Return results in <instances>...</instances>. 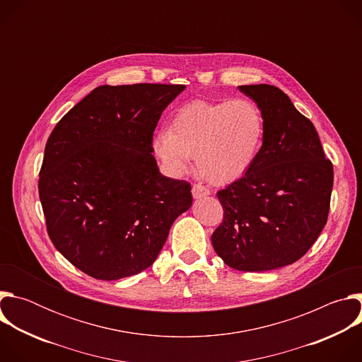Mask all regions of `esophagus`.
I'll return each instance as SVG.
<instances>
[{
	"label": "esophagus",
	"mask_w": 362,
	"mask_h": 362,
	"mask_svg": "<svg viewBox=\"0 0 362 362\" xmlns=\"http://www.w3.org/2000/svg\"><path fill=\"white\" fill-rule=\"evenodd\" d=\"M192 194H193L194 199H202V197H204V196L211 194V190H209L208 187H206V186L200 185V183H196V185H193V187H192Z\"/></svg>",
	"instance_id": "esophagus-1"
}]
</instances>
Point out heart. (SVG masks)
Wrapping results in <instances>:
<instances>
[{
    "instance_id": "obj_1",
    "label": "heart",
    "mask_w": 362,
    "mask_h": 362,
    "mask_svg": "<svg viewBox=\"0 0 362 362\" xmlns=\"http://www.w3.org/2000/svg\"><path fill=\"white\" fill-rule=\"evenodd\" d=\"M265 117L250 98L192 101L153 137V150L172 175L183 173L194 154L197 170L216 185L243 176L261 151Z\"/></svg>"
}]
</instances>
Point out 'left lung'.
<instances>
[{"label":"left lung","mask_w":362,"mask_h":362,"mask_svg":"<svg viewBox=\"0 0 362 362\" xmlns=\"http://www.w3.org/2000/svg\"><path fill=\"white\" fill-rule=\"evenodd\" d=\"M261 107L265 137L250 169L218 192L223 221L212 245L238 271L262 272L296 262L322 232L334 168L313 122L269 84L239 86Z\"/></svg>","instance_id":"8db88e82"}]
</instances>
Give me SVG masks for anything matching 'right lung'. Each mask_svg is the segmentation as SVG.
<instances>
[{
	"mask_svg": "<svg viewBox=\"0 0 362 362\" xmlns=\"http://www.w3.org/2000/svg\"><path fill=\"white\" fill-rule=\"evenodd\" d=\"M183 84L100 86L51 132L38 192L48 236L77 269L115 281L147 269L192 186L160 175L153 132Z\"/></svg>",
	"mask_w": 362,
	"mask_h": 362,
	"instance_id": "right-lung-1",
	"label": "right lung"
}]
</instances>
